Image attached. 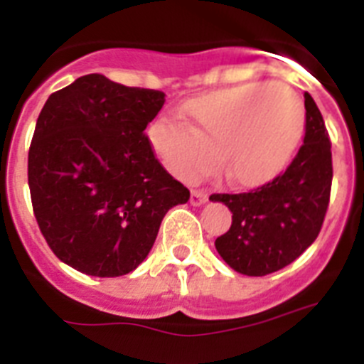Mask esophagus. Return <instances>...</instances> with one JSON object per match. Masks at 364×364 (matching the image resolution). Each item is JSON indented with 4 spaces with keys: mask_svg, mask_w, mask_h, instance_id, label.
Segmentation results:
<instances>
[{
    "mask_svg": "<svg viewBox=\"0 0 364 364\" xmlns=\"http://www.w3.org/2000/svg\"><path fill=\"white\" fill-rule=\"evenodd\" d=\"M189 202H191L193 205H202L204 202H208V193L200 191V189H193Z\"/></svg>",
    "mask_w": 364,
    "mask_h": 364,
    "instance_id": "esophagus-1",
    "label": "esophagus"
}]
</instances>
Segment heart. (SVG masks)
Segmentation results:
<instances>
[{
  "label": "heart",
  "mask_w": 364,
  "mask_h": 364,
  "mask_svg": "<svg viewBox=\"0 0 364 364\" xmlns=\"http://www.w3.org/2000/svg\"><path fill=\"white\" fill-rule=\"evenodd\" d=\"M193 127L169 117L149 125L147 138L171 175L193 180L215 162L233 184L255 186L277 176L306 131L301 100L277 83H247L189 102Z\"/></svg>",
  "instance_id": "1"
}]
</instances>
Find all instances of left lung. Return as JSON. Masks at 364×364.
<instances>
[{
	"instance_id": "obj_1",
	"label": "left lung",
	"mask_w": 364,
	"mask_h": 364,
	"mask_svg": "<svg viewBox=\"0 0 364 364\" xmlns=\"http://www.w3.org/2000/svg\"><path fill=\"white\" fill-rule=\"evenodd\" d=\"M306 131L286 171L247 193H215L233 213L231 228L215 240L235 272L262 277L291 264L311 246L326 217L332 189V142L314 98L304 92Z\"/></svg>"
}]
</instances>
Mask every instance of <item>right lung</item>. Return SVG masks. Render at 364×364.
<instances>
[{"label": "right lung", "instance_id": "obj_1", "mask_svg": "<svg viewBox=\"0 0 364 364\" xmlns=\"http://www.w3.org/2000/svg\"><path fill=\"white\" fill-rule=\"evenodd\" d=\"M164 96L87 74L45 102L28 149V188L41 235L70 268L95 277L133 272L164 215L189 200L144 133Z\"/></svg>", "mask_w": 364, "mask_h": 364}]
</instances>
